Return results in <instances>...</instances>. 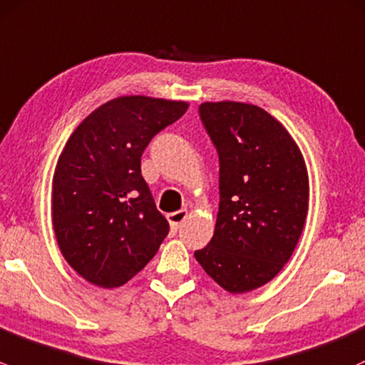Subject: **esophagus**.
Here are the masks:
<instances>
[{
	"label": "esophagus",
	"instance_id": "obj_1",
	"mask_svg": "<svg viewBox=\"0 0 365 365\" xmlns=\"http://www.w3.org/2000/svg\"><path fill=\"white\" fill-rule=\"evenodd\" d=\"M186 217H187V210H182V209L168 214V223H170L172 230L178 232L179 228H181V225L186 221Z\"/></svg>",
	"mask_w": 365,
	"mask_h": 365
}]
</instances>
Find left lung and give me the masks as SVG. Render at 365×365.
Wrapping results in <instances>:
<instances>
[{
  "label": "left lung",
  "instance_id": "obj_1",
  "mask_svg": "<svg viewBox=\"0 0 365 365\" xmlns=\"http://www.w3.org/2000/svg\"><path fill=\"white\" fill-rule=\"evenodd\" d=\"M198 112L220 156V209L195 258L221 288L244 294L294 253L309 205L306 163L287 128L257 105L205 101Z\"/></svg>",
  "mask_w": 365,
  "mask_h": 365
}]
</instances>
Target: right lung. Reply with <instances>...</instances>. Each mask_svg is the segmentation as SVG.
<instances>
[{"mask_svg":"<svg viewBox=\"0 0 365 365\" xmlns=\"http://www.w3.org/2000/svg\"><path fill=\"white\" fill-rule=\"evenodd\" d=\"M186 110V101L121 96L93 110L70 135L52 179V227L65 260L89 283H128L168 235L140 158Z\"/></svg>","mask_w":365,"mask_h":365,"instance_id":"add662e5","label":"right lung"}]
</instances>
